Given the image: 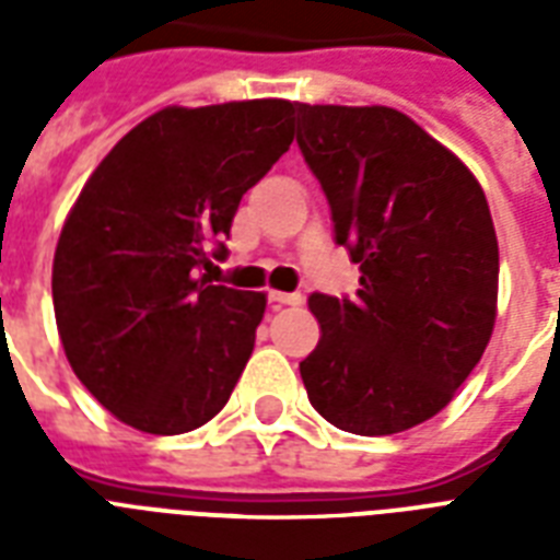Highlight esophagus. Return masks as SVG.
I'll return each instance as SVG.
<instances>
[{
    "label": "esophagus",
    "instance_id": "obj_1",
    "mask_svg": "<svg viewBox=\"0 0 560 560\" xmlns=\"http://www.w3.org/2000/svg\"><path fill=\"white\" fill-rule=\"evenodd\" d=\"M272 305H302V296L299 293H281V290H270Z\"/></svg>",
    "mask_w": 560,
    "mask_h": 560
}]
</instances>
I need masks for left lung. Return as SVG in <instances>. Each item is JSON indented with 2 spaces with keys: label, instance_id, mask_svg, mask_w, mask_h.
<instances>
[{
  "label": "left lung",
  "instance_id": "obj_1",
  "mask_svg": "<svg viewBox=\"0 0 560 560\" xmlns=\"http://www.w3.org/2000/svg\"><path fill=\"white\" fill-rule=\"evenodd\" d=\"M293 109L337 244L360 264L354 302H307L323 331L299 363L307 398L346 433H404L451 404L494 331L500 249L486 191L400 109Z\"/></svg>",
  "mask_w": 560,
  "mask_h": 560
}]
</instances>
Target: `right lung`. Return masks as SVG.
I'll return each instance as SVG.
<instances>
[{"label":"right lung","mask_w":560,"mask_h":560,"mask_svg":"<svg viewBox=\"0 0 560 560\" xmlns=\"http://www.w3.org/2000/svg\"><path fill=\"white\" fill-rule=\"evenodd\" d=\"M281 98L165 107L118 139L57 237V334L78 381L118 421L197 430L226 407L267 296L211 284L237 202L290 148Z\"/></svg>","instance_id":"right-lung-1"}]
</instances>
